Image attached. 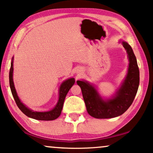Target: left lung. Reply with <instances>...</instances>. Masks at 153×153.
Masks as SVG:
<instances>
[{
	"instance_id": "obj_1",
	"label": "left lung",
	"mask_w": 153,
	"mask_h": 153,
	"mask_svg": "<svg viewBox=\"0 0 153 153\" xmlns=\"http://www.w3.org/2000/svg\"><path fill=\"white\" fill-rule=\"evenodd\" d=\"M122 43L128 54L129 63L124 81L112 98L103 99L88 81H76L82 91L87 112L93 117L109 119L122 115L132 104L137 94L140 77L136 57L128 43L122 41Z\"/></svg>"
}]
</instances>
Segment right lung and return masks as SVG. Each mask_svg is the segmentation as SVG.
<instances>
[{
  "label": "right lung",
  "instance_id": "1",
  "mask_svg": "<svg viewBox=\"0 0 153 153\" xmlns=\"http://www.w3.org/2000/svg\"><path fill=\"white\" fill-rule=\"evenodd\" d=\"M13 59L12 58L11 67L10 69L9 73V81H10V87L12 94L14 99H15L16 104L18 106L22 112L25 115H27L29 117L34 119L37 120H43V121H51L54 120L59 116L60 115L61 112H62L63 104L66 97L67 93L69 91V89L72 88V86L74 84L75 79L74 78H69L67 80L63 81L61 84L59 88V99L57 101L56 105L51 110L47 111V112H37V111H33L31 109L27 108L25 104H23L21 102L20 99L17 96V92H16L15 85H14L13 81Z\"/></svg>",
  "mask_w": 153,
  "mask_h": 153
}]
</instances>
